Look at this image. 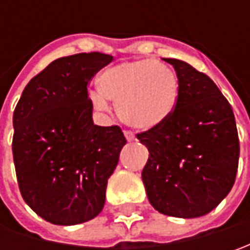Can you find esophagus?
Here are the masks:
<instances>
[{"instance_id":"34e87169","label":"esophagus","mask_w":250,"mask_h":250,"mask_svg":"<svg viewBox=\"0 0 250 250\" xmlns=\"http://www.w3.org/2000/svg\"><path fill=\"white\" fill-rule=\"evenodd\" d=\"M124 135H125V138H126V140H128V142H133V140H136V139H135V136H133V133H132V132H128V130H125V132H124Z\"/></svg>"}]
</instances>
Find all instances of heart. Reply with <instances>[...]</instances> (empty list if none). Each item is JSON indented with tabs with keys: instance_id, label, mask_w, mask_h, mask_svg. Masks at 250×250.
Listing matches in <instances>:
<instances>
[{
	"instance_id": "1",
	"label": "heart",
	"mask_w": 250,
	"mask_h": 250,
	"mask_svg": "<svg viewBox=\"0 0 250 250\" xmlns=\"http://www.w3.org/2000/svg\"><path fill=\"white\" fill-rule=\"evenodd\" d=\"M99 91L89 99L96 110H108V101L117 103L120 120L136 130L163 126L177 108L179 83L175 72L154 60L117 63L103 71Z\"/></svg>"
}]
</instances>
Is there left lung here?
<instances>
[{
  "instance_id": "1",
  "label": "left lung",
  "mask_w": 250,
  "mask_h": 250,
  "mask_svg": "<svg viewBox=\"0 0 250 250\" xmlns=\"http://www.w3.org/2000/svg\"><path fill=\"white\" fill-rule=\"evenodd\" d=\"M177 108L157 129L138 133L149 150L142 179L151 206L195 218L216 208L235 182L239 139L229 103L207 75L175 58Z\"/></svg>"
}]
</instances>
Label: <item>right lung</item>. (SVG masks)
<instances>
[{"label": "right lung", "mask_w": 250, "mask_h": 250, "mask_svg": "<svg viewBox=\"0 0 250 250\" xmlns=\"http://www.w3.org/2000/svg\"><path fill=\"white\" fill-rule=\"evenodd\" d=\"M112 57L58 58L24 87L14 111L16 178L23 200L57 226L99 216L126 139L120 126L94 125L87 84Z\"/></svg>", "instance_id": "right-lung-1"}]
</instances>
